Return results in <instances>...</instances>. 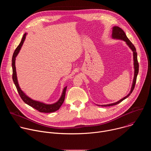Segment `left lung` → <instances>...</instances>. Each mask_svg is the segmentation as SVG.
<instances>
[{"label":"left lung","mask_w":151,"mask_h":151,"mask_svg":"<svg viewBox=\"0 0 151 151\" xmlns=\"http://www.w3.org/2000/svg\"><path fill=\"white\" fill-rule=\"evenodd\" d=\"M112 37L113 39H120L122 40H124L125 42V43L127 44V45L128 46V47L130 48L133 52V60H134V78H133V83L132 85V88H131V90L130 91V93H128V94H127V96H126L125 97H124V98H122V99L119 100V101L114 103H111V104H104V105H98V106H114L116 105L119 103H121L122 101H123L124 100H125V99H127V97H128L130 96V95L132 94V93L133 92L134 87H135V84L136 82V79H137V74L139 73V63H138V61H137V52H136V50L135 47L134 46V45L132 44V42L128 39V38L127 37L125 32L119 27L118 26H114L112 28Z\"/></svg>","instance_id":"8db88e82"}]
</instances>
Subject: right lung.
Instances as JSON below:
<instances>
[{
    "mask_svg": "<svg viewBox=\"0 0 151 151\" xmlns=\"http://www.w3.org/2000/svg\"><path fill=\"white\" fill-rule=\"evenodd\" d=\"M27 35V33H25L24 35H23V37L21 39V41L20 42V44L15 49L12 58V79L14 82V84L15 85V87L17 88V90L19 94V96L21 97V99L23 100V101L26 103L27 104L29 105L30 106L33 107L34 109H36L37 111H39L40 112H44V113H51V112H54L57 111L60 109V107L62 105V104L64 102V99H65V94H66V91L67 88V86L64 88L61 96L60 98L58 99V100L53 103V104H46L43 102H40L39 101L34 100L28 97L22 90L20 88L18 79H17V72H16V68H15V58L18 54L21 47L23 46V43L25 40L26 36Z\"/></svg>",
    "mask_w": 151,
    "mask_h": 151,
    "instance_id": "1",
    "label": "right lung"
}]
</instances>
